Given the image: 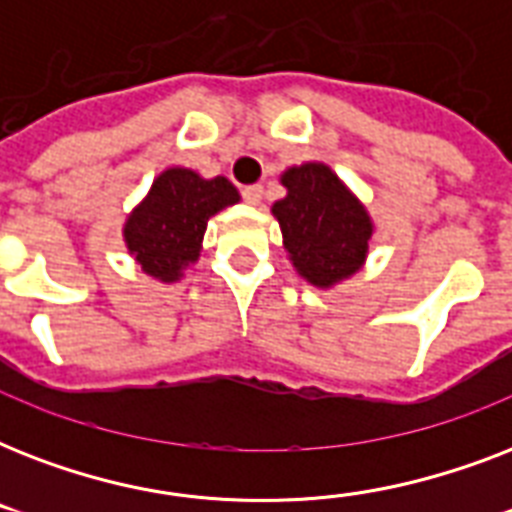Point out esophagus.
Wrapping results in <instances>:
<instances>
[{
    "instance_id": "1",
    "label": "esophagus",
    "mask_w": 512,
    "mask_h": 512,
    "mask_svg": "<svg viewBox=\"0 0 512 512\" xmlns=\"http://www.w3.org/2000/svg\"><path fill=\"white\" fill-rule=\"evenodd\" d=\"M241 196H244V201H249V204H260V199H263V185H244V188H241Z\"/></svg>"
}]
</instances>
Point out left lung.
<instances>
[{"instance_id":"obj_1","label":"left lung","mask_w":512,"mask_h":512,"mask_svg":"<svg viewBox=\"0 0 512 512\" xmlns=\"http://www.w3.org/2000/svg\"><path fill=\"white\" fill-rule=\"evenodd\" d=\"M287 196L273 204L292 263L316 287L348 279L364 263L372 220L327 164L284 172Z\"/></svg>"}]
</instances>
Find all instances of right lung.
I'll return each instance as SVG.
<instances>
[{
	"label": "right lung",
	"mask_w": 512,
	"mask_h": 512,
	"mask_svg": "<svg viewBox=\"0 0 512 512\" xmlns=\"http://www.w3.org/2000/svg\"><path fill=\"white\" fill-rule=\"evenodd\" d=\"M239 191L225 177L204 180L191 170H167L124 225V241L148 276L175 281L185 265L199 257L207 220Z\"/></svg>",
	"instance_id": "obj_1"
}]
</instances>
